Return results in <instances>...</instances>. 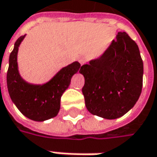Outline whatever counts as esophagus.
<instances>
[{"label":"esophagus","instance_id":"obj_1","mask_svg":"<svg viewBox=\"0 0 157 157\" xmlns=\"http://www.w3.org/2000/svg\"><path fill=\"white\" fill-rule=\"evenodd\" d=\"M78 61H79V62H80V63L82 65V64H84V63L86 62V59H85V57L84 56H79Z\"/></svg>","mask_w":157,"mask_h":157}]
</instances>
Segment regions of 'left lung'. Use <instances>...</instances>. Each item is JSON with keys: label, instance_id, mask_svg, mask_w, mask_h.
I'll use <instances>...</instances> for the list:
<instances>
[{"label": "left lung", "instance_id": "8db88e82", "mask_svg": "<svg viewBox=\"0 0 157 157\" xmlns=\"http://www.w3.org/2000/svg\"><path fill=\"white\" fill-rule=\"evenodd\" d=\"M87 109L104 119H116L130 110L143 88V62L137 44L119 32L100 56L81 67Z\"/></svg>", "mask_w": 157, "mask_h": 157}]
</instances>
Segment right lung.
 Returning a JSON list of instances; mask_svg holds the SVG:
<instances>
[{"label":"right lung","instance_id":"1","mask_svg":"<svg viewBox=\"0 0 157 157\" xmlns=\"http://www.w3.org/2000/svg\"><path fill=\"white\" fill-rule=\"evenodd\" d=\"M25 36L17 39L9 56L7 73L8 94L23 116L35 122H44L57 116L62 94L68 88L72 76L80 71L81 64L74 62L63 67L45 83L28 82L21 77L17 62L19 47Z\"/></svg>","mask_w":157,"mask_h":157}]
</instances>
